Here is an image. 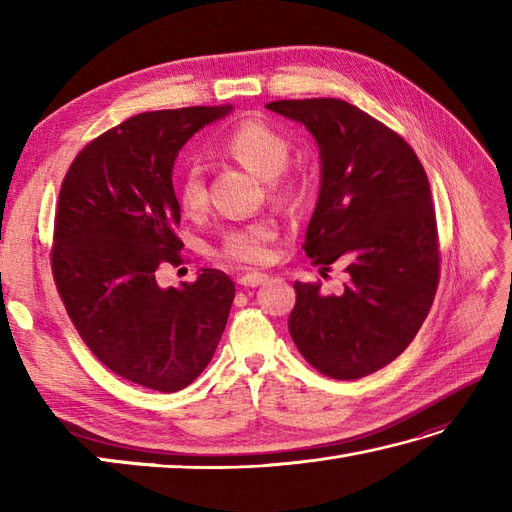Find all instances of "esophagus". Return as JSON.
<instances>
[{
	"label": "esophagus",
	"mask_w": 512,
	"mask_h": 512,
	"mask_svg": "<svg viewBox=\"0 0 512 512\" xmlns=\"http://www.w3.org/2000/svg\"><path fill=\"white\" fill-rule=\"evenodd\" d=\"M266 281H268V275H264V273H244V275H239V284H242L244 288H257V286L266 284Z\"/></svg>",
	"instance_id": "1"
}]
</instances>
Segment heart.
<instances>
[{"label": "heart", "mask_w": 512, "mask_h": 512, "mask_svg": "<svg viewBox=\"0 0 512 512\" xmlns=\"http://www.w3.org/2000/svg\"><path fill=\"white\" fill-rule=\"evenodd\" d=\"M220 151L250 173L268 180L270 198L275 202L292 206L301 200V182L284 173L292 156V143L275 127L257 118H246L224 134ZM178 202L187 213H200L206 206V182L198 165L182 171L178 180ZM275 235L277 226L270 220L231 228L222 237L220 255L237 264H262L270 255V242Z\"/></svg>", "instance_id": "b5f03b06"}]
</instances>
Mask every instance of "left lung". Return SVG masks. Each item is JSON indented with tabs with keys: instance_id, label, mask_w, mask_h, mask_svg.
<instances>
[{
	"instance_id": "8db88e82",
	"label": "left lung",
	"mask_w": 512,
	"mask_h": 512,
	"mask_svg": "<svg viewBox=\"0 0 512 512\" xmlns=\"http://www.w3.org/2000/svg\"><path fill=\"white\" fill-rule=\"evenodd\" d=\"M314 136L321 189L303 250L325 277L343 264L339 295L295 281L288 330L317 372L354 380L378 372L418 334L440 279L427 173L405 140L341 99L266 105Z\"/></svg>"
}]
</instances>
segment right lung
I'll use <instances>...</instances> for the list:
<instances>
[{"mask_svg": "<svg viewBox=\"0 0 512 512\" xmlns=\"http://www.w3.org/2000/svg\"><path fill=\"white\" fill-rule=\"evenodd\" d=\"M231 105L127 118L85 145L65 173L54 215L52 277L90 352L114 374L180 391L211 363L235 299L231 277L202 268L160 288L156 270L182 262L173 162Z\"/></svg>", "mask_w": 512, "mask_h": 512, "instance_id": "obj_1", "label": "right lung"}]
</instances>
